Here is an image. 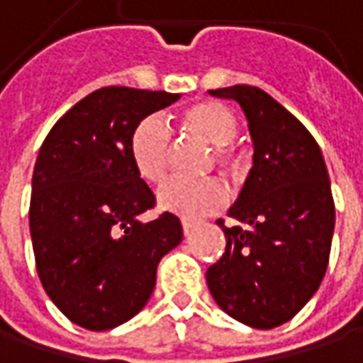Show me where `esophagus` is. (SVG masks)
I'll use <instances>...</instances> for the list:
<instances>
[{
  "label": "esophagus",
  "instance_id": "1",
  "mask_svg": "<svg viewBox=\"0 0 363 363\" xmlns=\"http://www.w3.org/2000/svg\"><path fill=\"white\" fill-rule=\"evenodd\" d=\"M195 225H197L195 220H186V218H184V220H182V231H184V235H189V233L195 229Z\"/></svg>",
  "mask_w": 363,
  "mask_h": 363
}]
</instances>
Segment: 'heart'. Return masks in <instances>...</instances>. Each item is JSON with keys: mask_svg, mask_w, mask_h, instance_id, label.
I'll use <instances>...</instances> for the list:
<instances>
[{"mask_svg": "<svg viewBox=\"0 0 363 363\" xmlns=\"http://www.w3.org/2000/svg\"><path fill=\"white\" fill-rule=\"evenodd\" d=\"M179 121L186 134L212 145V166L216 164L227 174H235L240 170L242 162L233 147L240 123L229 107L214 101H201L182 111ZM128 155L136 174L145 182L157 184L166 179L170 164V134L162 119L145 117L132 128L128 138ZM225 197L227 189L216 179L168 181L157 191V206L184 218H195L214 212Z\"/></svg>", "mask_w": 363, "mask_h": 363, "instance_id": "heart-1", "label": "heart"}]
</instances>
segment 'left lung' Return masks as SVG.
<instances>
[{
  "mask_svg": "<svg viewBox=\"0 0 363 363\" xmlns=\"http://www.w3.org/2000/svg\"><path fill=\"white\" fill-rule=\"evenodd\" d=\"M233 99L248 119L252 170L223 227L227 248L206 271L216 305L258 330L290 322L326 275L334 199L326 162L309 130L264 90L231 86L210 90Z\"/></svg>",
  "mask_w": 363,
  "mask_h": 363,
  "instance_id": "1",
  "label": "left lung"
}]
</instances>
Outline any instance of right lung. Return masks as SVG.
Wrapping results in <instances>:
<instances>
[{"mask_svg": "<svg viewBox=\"0 0 363 363\" xmlns=\"http://www.w3.org/2000/svg\"><path fill=\"white\" fill-rule=\"evenodd\" d=\"M181 96L123 86L88 94L37 155L29 227L41 286L77 326L111 330L151 298L160 260L182 242L181 220L138 216L155 195L128 155L132 128Z\"/></svg>", "mask_w": 363, "mask_h": 363, "instance_id": "1", "label": "right lung"}]
</instances>
